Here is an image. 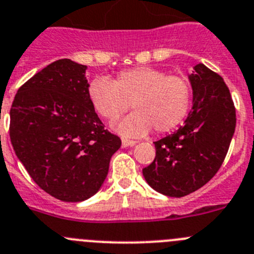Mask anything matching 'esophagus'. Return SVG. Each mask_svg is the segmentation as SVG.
Masks as SVG:
<instances>
[{"label":"esophagus","instance_id":"34e87169","mask_svg":"<svg viewBox=\"0 0 254 254\" xmlns=\"http://www.w3.org/2000/svg\"><path fill=\"white\" fill-rule=\"evenodd\" d=\"M136 146V141H128V139H122V147H133Z\"/></svg>","mask_w":254,"mask_h":254}]
</instances>
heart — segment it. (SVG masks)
<instances>
[{
	"instance_id": "heart-1",
	"label": "heart",
	"mask_w": 254,
	"mask_h": 254,
	"mask_svg": "<svg viewBox=\"0 0 254 254\" xmlns=\"http://www.w3.org/2000/svg\"><path fill=\"white\" fill-rule=\"evenodd\" d=\"M87 94L94 111L108 121L117 120L132 104L134 112L113 126L127 138L143 137L152 128L157 133L175 129L189 113L192 97L185 78L150 66L123 70L111 81L93 79Z\"/></svg>"
}]
</instances>
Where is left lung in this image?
I'll return each instance as SVG.
<instances>
[{"mask_svg":"<svg viewBox=\"0 0 254 254\" xmlns=\"http://www.w3.org/2000/svg\"><path fill=\"white\" fill-rule=\"evenodd\" d=\"M188 78L191 111L178 131L156 141L155 160L142 170L153 190L171 197L200 189L218 173L236 129V109L222 76L197 64Z\"/></svg>","mask_w":254,"mask_h":254,"instance_id":"1","label":"left lung"}]
</instances>
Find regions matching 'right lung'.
I'll list each match as a JSON object with an SVG mask.
<instances>
[{"label":"right lung","instance_id":"obj_1","mask_svg":"<svg viewBox=\"0 0 254 254\" xmlns=\"http://www.w3.org/2000/svg\"><path fill=\"white\" fill-rule=\"evenodd\" d=\"M87 69L70 59L51 63L17 90L10 111L17 159L44 191L70 203L101 189L121 147L88 99Z\"/></svg>","mask_w":254,"mask_h":254}]
</instances>
